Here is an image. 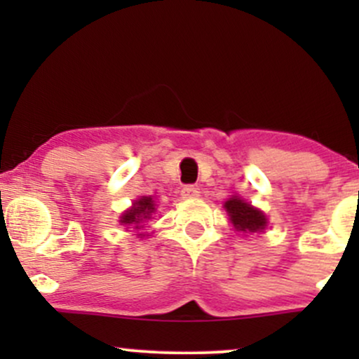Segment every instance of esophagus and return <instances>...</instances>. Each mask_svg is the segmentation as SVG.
<instances>
[{
    "label": "esophagus",
    "mask_w": 359,
    "mask_h": 359,
    "mask_svg": "<svg viewBox=\"0 0 359 359\" xmlns=\"http://www.w3.org/2000/svg\"><path fill=\"white\" fill-rule=\"evenodd\" d=\"M201 196V191L196 187V185H185L182 189V197L185 199H197Z\"/></svg>",
    "instance_id": "obj_1"
}]
</instances>
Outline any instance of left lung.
Masks as SVG:
<instances>
[{"label":"left lung","instance_id":"8db88e82","mask_svg":"<svg viewBox=\"0 0 359 359\" xmlns=\"http://www.w3.org/2000/svg\"><path fill=\"white\" fill-rule=\"evenodd\" d=\"M226 211L229 214V219H231L233 226L236 228V231L243 233H257L265 229L266 226V217L265 214L258 209H255L253 205L245 203L240 197H231L229 201L224 203Z\"/></svg>","mask_w":359,"mask_h":359}]
</instances>
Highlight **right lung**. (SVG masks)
I'll list each match as a JSON object with an SVG mask.
<instances>
[{
    "label": "right lung",
    "mask_w": 359,
    "mask_h": 359,
    "mask_svg": "<svg viewBox=\"0 0 359 359\" xmlns=\"http://www.w3.org/2000/svg\"><path fill=\"white\" fill-rule=\"evenodd\" d=\"M154 211H155L154 199L145 196V197H142V199H138L130 211H126L125 214H123L121 222L128 226H135V228L140 229L142 228V226H140V222L150 219L151 212ZM140 236H145V234H140Z\"/></svg>",
    "instance_id": "1"
}]
</instances>
